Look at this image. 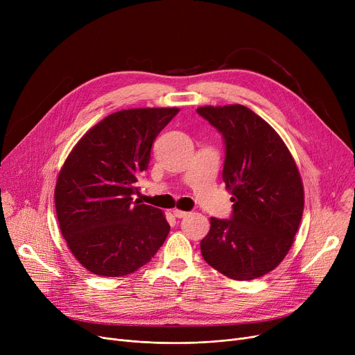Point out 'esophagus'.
<instances>
[{"label": "esophagus", "instance_id": "obj_1", "mask_svg": "<svg viewBox=\"0 0 355 355\" xmlns=\"http://www.w3.org/2000/svg\"><path fill=\"white\" fill-rule=\"evenodd\" d=\"M173 214H174L177 218H182V217L187 216L189 213H187V211H182V210H178V209H175V210L173 211Z\"/></svg>", "mask_w": 355, "mask_h": 355}]
</instances>
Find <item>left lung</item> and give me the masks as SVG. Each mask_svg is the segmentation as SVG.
Returning <instances> with one entry per match:
<instances>
[{
    "label": "left lung",
    "instance_id": "obj_1",
    "mask_svg": "<svg viewBox=\"0 0 355 355\" xmlns=\"http://www.w3.org/2000/svg\"><path fill=\"white\" fill-rule=\"evenodd\" d=\"M225 142L223 181L230 218L211 217L200 249L206 262L236 281L269 273L289 252L304 213V185L276 130L243 105L197 109Z\"/></svg>",
    "mask_w": 355,
    "mask_h": 355
}]
</instances>
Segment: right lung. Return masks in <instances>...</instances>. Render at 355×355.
<instances>
[{
    "instance_id": "1",
    "label": "right lung",
    "mask_w": 355,
    "mask_h": 355,
    "mask_svg": "<svg viewBox=\"0 0 355 355\" xmlns=\"http://www.w3.org/2000/svg\"><path fill=\"white\" fill-rule=\"evenodd\" d=\"M177 107L119 110L89 129L69 154L54 201L67 246L89 272L118 277L154 257L170 232L162 211L134 194L155 138Z\"/></svg>"
}]
</instances>
